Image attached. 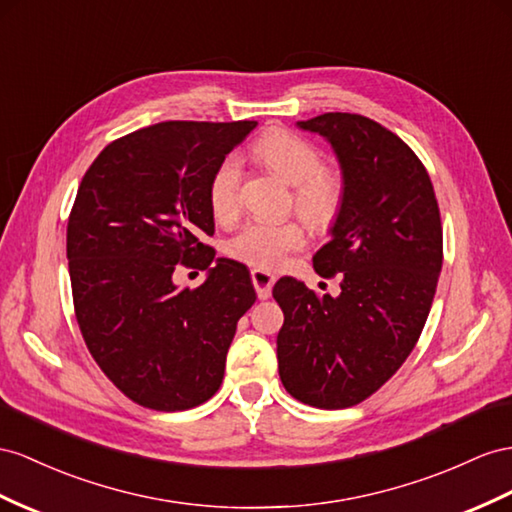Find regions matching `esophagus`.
Segmentation results:
<instances>
[{
    "label": "esophagus",
    "instance_id": "1",
    "mask_svg": "<svg viewBox=\"0 0 512 512\" xmlns=\"http://www.w3.org/2000/svg\"><path fill=\"white\" fill-rule=\"evenodd\" d=\"M251 279H253V285H255V290H257L259 300H266V298H270V294H272V285H274L272 272L255 268V270H251Z\"/></svg>",
    "mask_w": 512,
    "mask_h": 512
}]
</instances>
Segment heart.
I'll return each mask as SVG.
<instances>
[{
  "instance_id": "obj_1",
  "label": "heart",
  "mask_w": 512,
  "mask_h": 512,
  "mask_svg": "<svg viewBox=\"0 0 512 512\" xmlns=\"http://www.w3.org/2000/svg\"><path fill=\"white\" fill-rule=\"evenodd\" d=\"M253 153L285 183L294 186V205L309 225L324 227L337 216L344 194L342 177L322 166V153L316 144L294 131L277 129L259 138ZM240 186L242 160L238 155H227L216 166L207 188L209 209L216 220L231 222L238 216ZM305 240V227L298 220H248L227 240L225 251L248 266L270 270L303 248Z\"/></svg>"
}]
</instances>
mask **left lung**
I'll list each match as a JSON object with an SVG mask.
<instances>
[{
	"label": "left lung",
	"instance_id": "1",
	"mask_svg": "<svg viewBox=\"0 0 512 512\" xmlns=\"http://www.w3.org/2000/svg\"><path fill=\"white\" fill-rule=\"evenodd\" d=\"M296 125L329 142L342 170V207L313 255L320 277L342 274V292L277 281L279 376L300 402L346 409L398 372L424 329L443 264L439 205L424 164L383 125L348 112Z\"/></svg>",
	"mask_w": 512,
	"mask_h": 512
}]
</instances>
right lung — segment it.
<instances>
[{"label":"right lung","instance_id":"add662e5","mask_svg":"<svg viewBox=\"0 0 512 512\" xmlns=\"http://www.w3.org/2000/svg\"><path fill=\"white\" fill-rule=\"evenodd\" d=\"M257 121H168L110 142L90 164L67 227L75 316L90 355L127 398L155 411L209 400L238 320L255 303L251 272L203 244L207 188ZM179 265L208 270L190 291Z\"/></svg>","mask_w":512,"mask_h":512}]
</instances>
